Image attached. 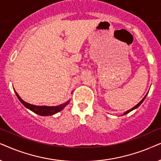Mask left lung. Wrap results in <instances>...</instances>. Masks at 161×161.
<instances>
[{
  "label": "left lung",
  "mask_w": 161,
  "mask_h": 161,
  "mask_svg": "<svg viewBox=\"0 0 161 161\" xmlns=\"http://www.w3.org/2000/svg\"><path fill=\"white\" fill-rule=\"evenodd\" d=\"M147 95H146V96H144V97H143V99H142V100H141V102H139L138 104H136V106H135V107H133V108H132V109H130V110H127V112H125V113H124V115H126V114H127V113H128L131 112V111H132V110H135V109H136L137 108H138V107H139V106H140V105H141V103H142V102H143V100H144V99H145V98H146V96H147Z\"/></svg>",
  "instance_id": "1"
}]
</instances>
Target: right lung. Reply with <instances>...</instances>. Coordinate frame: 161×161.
Here are the masks:
<instances>
[{"label": "right lung", "mask_w": 161, "mask_h": 161, "mask_svg": "<svg viewBox=\"0 0 161 161\" xmlns=\"http://www.w3.org/2000/svg\"><path fill=\"white\" fill-rule=\"evenodd\" d=\"M16 96L18 98V99L20 100V102L22 103V104L24 105L25 108L29 109L30 110H31L32 112L37 113V114L40 115H42V116H47V115H51L55 114V113L59 112L63 109L65 108V107L67 105V104L69 103L70 101H68L67 102L64 103L63 104H60L59 106H55V107H48V106H36L33 105V104H29V103L25 102L23 101L22 98L20 97V96L17 93L16 91Z\"/></svg>", "instance_id": "1"}]
</instances>
